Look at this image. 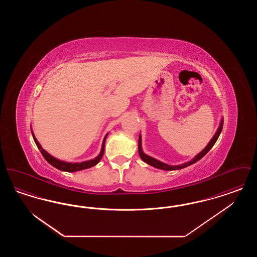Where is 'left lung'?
Returning a JSON list of instances; mask_svg holds the SVG:
<instances>
[{"label":"left lung","instance_id":"1","mask_svg":"<svg viewBox=\"0 0 257 257\" xmlns=\"http://www.w3.org/2000/svg\"><path fill=\"white\" fill-rule=\"evenodd\" d=\"M222 125H223V120L221 119L220 127L218 128L216 134L214 135L213 139H212V140L210 141V143L208 144L207 147H205L199 154H197L194 159L192 160V161H190V162H188V163H185V164L179 165V166H170V165H167V164H165V163H162V162H160L158 160L154 159V158L148 156L147 154H145V153L143 152V149H142V138H141V135H140V137H139V154H140V157H141V159L143 160L144 162H146L148 165H150V166H152V167H154V168L160 169V170H164V171L181 170V169H184V168H186V167H188V166H191V165L195 164L198 160L201 159L203 156H205V155L207 154L208 151L213 147V146L215 145V143L217 142V140H218V138H219V136H220V132H221V130H222Z\"/></svg>","mask_w":257,"mask_h":257}]
</instances>
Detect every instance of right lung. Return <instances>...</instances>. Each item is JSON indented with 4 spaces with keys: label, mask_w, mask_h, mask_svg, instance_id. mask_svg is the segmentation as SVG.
Masks as SVG:
<instances>
[{
    "label": "right lung",
    "mask_w": 257,
    "mask_h": 257,
    "mask_svg": "<svg viewBox=\"0 0 257 257\" xmlns=\"http://www.w3.org/2000/svg\"><path fill=\"white\" fill-rule=\"evenodd\" d=\"M33 134V138H34V141L37 145V147H38V149L40 150L42 156L44 157V159L46 160L50 165H52L53 167H55L56 169L60 170V171H67V172H74V171H82V170H86V169H89L95 165H97L98 163L100 162L101 158L103 157V154H104V149H105V141H106V138H107V135L106 137L104 138V141H103V144H102V148H101V152L100 154L98 155L97 157L95 159L89 160V161H86V162H83V163H66V162H62L60 160L56 159L54 158L53 156H51L49 153H47L41 146L39 145V143L37 142L36 137L34 133Z\"/></svg>",
    "instance_id": "add662e5"
}]
</instances>
